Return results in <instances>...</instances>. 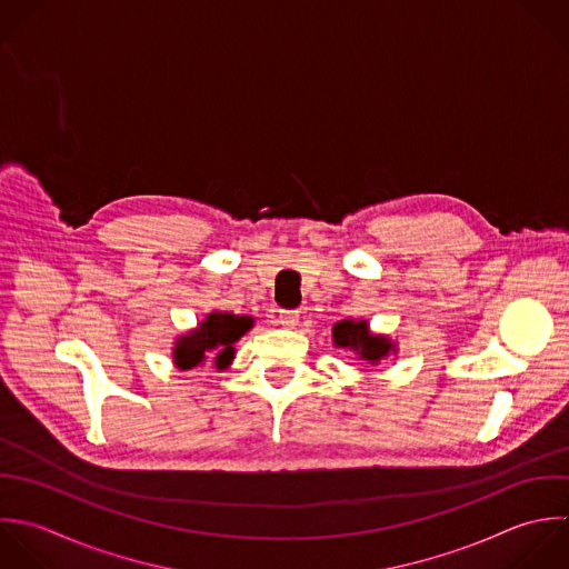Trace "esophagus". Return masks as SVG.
<instances>
[{
  "instance_id": "34e87169",
  "label": "esophagus",
  "mask_w": 569,
  "mask_h": 569,
  "mask_svg": "<svg viewBox=\"0 0 569 569\" xmlns=\"http://www.w3.org/2000/svg\"><path fill=\"white\" fill-rule=\"evenodd\" d=\"M279 323L286 326V328H295L299 323V312L297 310H283L279 315Z\"/></svg>"
}]
</instances>
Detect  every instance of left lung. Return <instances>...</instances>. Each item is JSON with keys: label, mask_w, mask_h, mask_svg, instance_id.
<instances>
[{"label": "left lung", "mask_w": 569, "mask_h": 569, "mask_svg": "<svg viewBox=\"0 0 569 569\" xmlns=\"http://www.w3.org/2000/svg\"><path fill=\"white\" fill-rule=\"evenodd\" d=\"M332 343L337 348L355 352V357L377 368L383 363L390 355L399 352L397 341H392L388 335H377L370 330V323L366 319H343L332 326ZM366 372V370H363Z\"/></svg>", "instance_id": "1"}]
</instances>
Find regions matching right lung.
I'll return each mask as SVG.
<instances>
[{
	"label": "right lung",
	"mask_w": 569,
	"mask_h": 569,
	"mask_svg": "<svg viewBox=\"0 0 569 569\" xmlns=\"http://www.w3.org/2000/svg\"><path fill=\"white\" fill-rule=\"evenodd\" d=\"M254 326V317L223 310L208 312L192 330L179 335L172 346L177 370H192L212 361L217 370L230 368L237 350L234 343Z\"/></svg>",
	"instance_id": "add662e5"
}]
</instances>
